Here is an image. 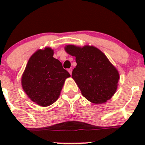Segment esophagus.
Returning <instances> with one entry per match:
<instances>
[{"instance_id":"obj_1","label":"esophagus","mask_w":145,"mask_h":145,"mask_svg":"<svg viewBox=\"0 0 145 145\" xmlns=\"http://www.w3.org/2000/svg\"><path fill=\"white\" fill-rule=\"evenodd\" d=\"M68 71H69V73L70 74H71V73H72V69H71V68L68 69Z\"/></svg>"}]
</instances>
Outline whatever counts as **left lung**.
<instances>
[{
	"label": "left lung",
	"mask_w": 145,
	"mask_h": 145,
	"mask_svg": "<svg viewBox=\"0 0 145 145\" xmlns=\"http://www.w3.org/2000/svg\"><path fill=\"white\" fill-rule=\"evenodd\" d=\"M65 50L76 57V67L71 76L82 95L95 104L109 100L117 88L119 74L105 54L93 46L67 45Z\"/></svg>",
	"instance_id": "1"
}]
</instances>
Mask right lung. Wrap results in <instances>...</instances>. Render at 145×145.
Returning <instances> with one entry per match:
<instances>
[{
    "mask_svg": "<svg viewBox=\"0 0 145 145\" xmlns=\"http://www.w3.org/2000/svg\"><path fill=\"white\" fill-rule=\"evenodd\" d=\"M52 56L53 50L50 48L35 52L22 78L28 97L42 106H49L57 100L64 81L70 76L62 63Z\"/></svg>",
    "mask_w": 145,
    "mask_h": 145,
    "instance_id": "obj_1",
    "label": "right lung"
}]
</instances>
